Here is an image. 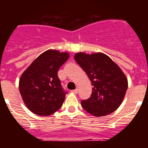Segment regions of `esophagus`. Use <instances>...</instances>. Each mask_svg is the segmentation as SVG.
I'll return each instance as SVG.
<instances>
[{"label":"esophagus","mask_w":148,"mask_h":148,"mask_svg":"<svg viewBox=\"0 0 148 148\" xmlns=\"http://www.w3.org/2000/svg\"><path fill=\"white\" fill-rule=\"evenodd\" d=\"M72 92H73V93H75V94H77L78 92V89H75V90H72L71 91Z\"/></svg>","instance_id":"obj_1"}]
</instances>
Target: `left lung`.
<instances>
[{
    "mask_svg": "<svg viewBox=\"0 0 148 148\" xmlns=\"http://www.w3.org/2000/svg\"><path fill=\"white\" fill-rule=\"evenodd\" d=\"M75 61L88 75L92 94L82 101V108L94 116H104L121 105L127 90V79L119 66L104 53H78Z\"/></svg>",
    "mask_w": 148,
    "mask_h": 148,
    "instance_id": "left-lung-1",
    "label": "left lung"
}]
</instances>
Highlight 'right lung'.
Returning <instances> with one entry per match:
<instances>
[{"instance_id": "obj_1", "label": "right lung", "mask_w": 148, "mask_h": 148, "mask_svg": "<svg viewBox=\"0 0 148 148\" xmlns=\"http://www.w3.org/2000/svg\"><path fill=\"white\" fill-rule=\"evenodd\" d=\"M70 57L56 49L45 51L23 72L19 90L23 102L35 114L47 116L59 110L65 99L58 71Z\"/></svg>"}]
</instances>
